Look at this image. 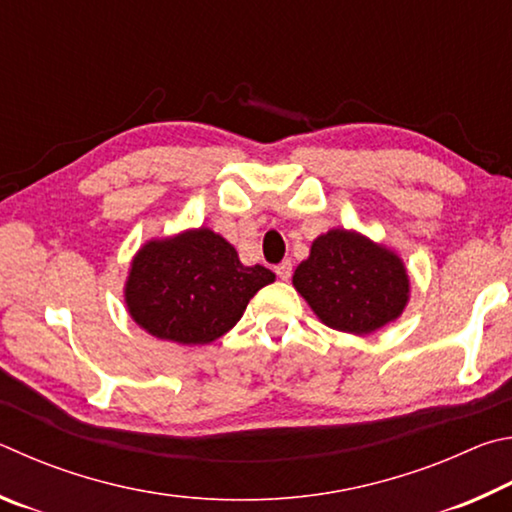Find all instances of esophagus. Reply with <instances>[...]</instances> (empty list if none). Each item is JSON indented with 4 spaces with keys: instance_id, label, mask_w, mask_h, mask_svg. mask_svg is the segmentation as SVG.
<instances>
[{
    "instance_id": "34e87169",
    "label": "esophagus",
    "mask_w": 512,
    "mask_h": 512,
    "mask_svg": "<svg viewBox=\"0 0 512 512\" xmlns=\"http://www.w3.org/2000/svg\"><path fill=\"white\" fill-rule=\"evenodd\" d=\"M274 270H276V276H279L281 281H288L290 276H292V263L290 261H283V263L276 265Z\"/></svg>"
}]
</instances>
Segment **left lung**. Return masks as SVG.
Masks as SVG:
<instances>
[{
	"label": "left lung",
	"instance_id": "8db88e82",
	"mask_svg": "<svg viewBox=\"0 0 512 512\" xmlns=\"http://www.w3.org/2000/svg\"><path fill=\"white\" fill-rule=\"evenodd\" d=\"M292 285L321 324L351 335H371L396 321L411 294L405 261L355 229H330L312 240Z\"/></svg>",
	"mask_w": 512,
	"mask_h": 512
}]
</instances>
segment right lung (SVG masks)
<instances>
[{
	"label": "right lung",
	"instance_id": "right-lung-1",
	"mask_svg": "<svg viewBox=\"0 0 512 512\" xmlns=\"http://www.w3.org/2000/svg\"><path fill=\"white\" fill-rule=\"evenodd\" d=\"M274 279L263 265H242L220 233L197 227L143 242L132 256L123 301L148 335L204 346L229 333L249 299Z\"/></svg>",
	"mask_w": 512,
	"mask_h": 512
}]
</instances>
